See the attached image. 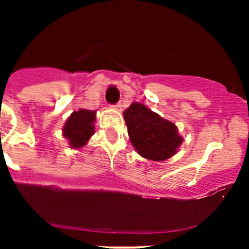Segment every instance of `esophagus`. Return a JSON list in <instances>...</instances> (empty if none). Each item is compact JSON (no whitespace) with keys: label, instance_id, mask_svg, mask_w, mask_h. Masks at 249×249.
<instances>
[{"label":"esophagus","instance_id":"34e87169","mask_svg":"<svg viewBox=\"0 0 249 249\" xmlns=\"http://www.w3.org/2000/svg\"><path fill=\"white\" fill-rule=\"evenodd\" d=\"M115 110L118 111V112H122V104H121V103H118V104L115 105Z\"/></svg>","mask_w":249,"mask_h":249}]
</instances>
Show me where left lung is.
Returning a JSON list of instances; mask_svg holds the SVG:
<instances>
[{
  "label": "left lung",
  "mask_w": 249,
  "mask_h": 249,
  "mask_svg": "<svg viewBox=\"0 0 249 249\" xmlns=\"http://www.w3.org/2000/svg\"><path fill=\"white\" fill-rule=\"evenodd\" d=\"M123 116L131 144L142 158L164 161L178 152L184 142L174 123L142 103H132Z\"/></svg>",
  "instance_id": "1"
}]
</instances>
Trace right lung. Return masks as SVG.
<instances>
[{
  "mask_svg": "<svg viewBox=\"0 0 249 249\" xmlns=\"http://www.w3.org/2000/svg\"><path fill=\"white\" fill-rule=\"evenodd\" d=\"M96 113V110L79 108L78 111H73L65 121L62 134L69 142L70 148H83L95 134Z\"/></svg>",
  "mask_w": 249,
  "mask_h": 249,
  "instance_id": "1",
  "label": "right lung"
}]
</instances>
